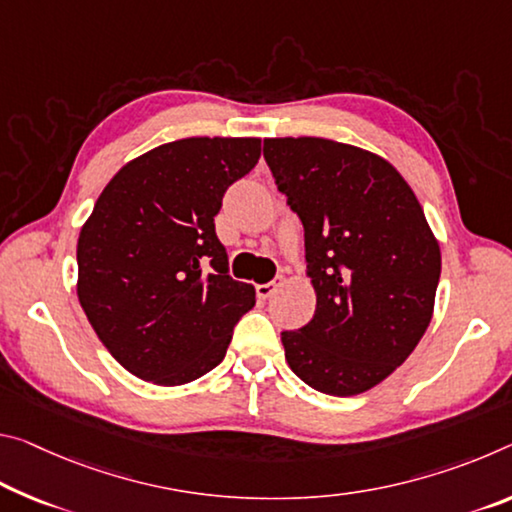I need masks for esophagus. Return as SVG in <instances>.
Returning a JSON list of instances; mask_svg holds the SVG:
<instances>
[{
    "label": "esophagus",
    "instance_id": "esophagus-1",
    "mask_svg": "<svg viewBox=\"0 0 512 512\" xmlns=\"http://www.w3.org/2000/svg\"><path fill=\"white\" fill-rule=\"evenodd\" d=\"M278 287H280V282H266V285H257L255 287V291H257V296L259 298H271L275 291H278Z\"/></svg>",
    "mask_w": 512,
    "mask_h": 512
}]
</instances>
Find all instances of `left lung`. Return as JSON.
Listing matches in <instances>:
<instances>
[{
    "label": "left lung",
    "instance_id": "obj_1",
    "mask_svg": "<svg viewBox=\"0 0 512 512\" xmlns=\"http://www.w3.org/2000/svg\"><path fill=\"white\" fill-rule=\"evenodd\" d=\"M264 157L305 227L312 321L282 332L296 376L330 396L376 387L433 319L440 243L387 159L316 136L264 139Z\"/></svg>",
    "mask_w": 512,
    "mask_h": 512
}]
</instances>
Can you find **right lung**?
Instances as JSON below:
<instances>
[{"label": "right lung", "mask_w": 512, "mask_h": 512, "mask_svg": "<svg viewBox=\"0 0 512 512\" xmlns=\"http://www.w3.org/2000/svg\"><path fill=\"white\" fill-rule=\"evenodd\" d=\"M262 139L191 136L141 154L104 186L77 241V296L136 378L175 387L225 358L255 287L227 275L214 216Z\"/></svg>", "instance_id": "add662e5"}]
</instances>
